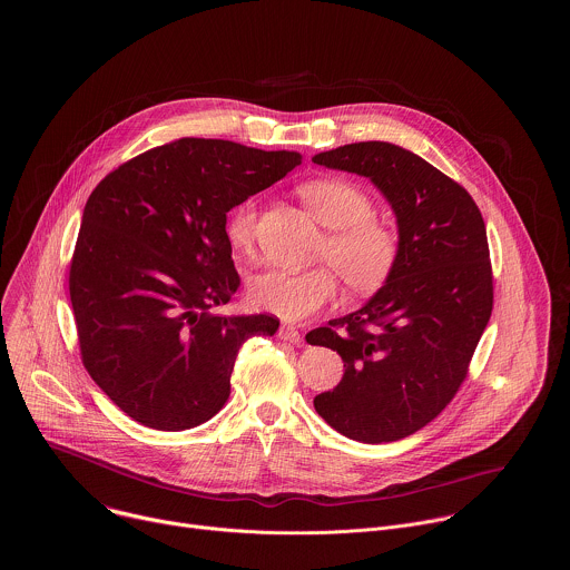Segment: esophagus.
<instances>
[{
	"label": "esophagus",
	"instance_id": "34e87169",
	"mask_svg": "<svg viewBox=\"0 0 570 570\" xmlns=\"http://www.w3.org/2000/svg\"><path fill=\"white\" fill-rule=\"evenodd\" d=\"M278 337H281V340H285V342H289V344H301V342H303L301 331H298V328H294V326H281V328H278Z\"/></svg>",
	"mask_w": 570,
	"mask_h": 570
}]
</instances>
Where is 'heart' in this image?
<instances>
[{"label": "heart", "mask_w": 570, "mask_h": 570, "mask_svg": "<svg viewBox=\"0 0 570 570\" xmlns=\"http://www.w3.org/2000/svg\"><path fill=\"white\" fill-rule=\"evenodd\" d=\"M312 215L331 228L321 254L331 261L301 272L267 269L254 276L249 301L283 321H305L337 296V274L348 289L368 294L382 287L400 258V235L373 215V202L362 186L344 177H316L298 188ZM258 206L237 204L226 219V237L237 252H249L256 237Z\"/></svg>", "instance_id": "b5f03b06"}]
</instances>
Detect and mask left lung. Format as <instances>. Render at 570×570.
<instances>
[{"mask_svg":"<svg viewBox=\"0 0 570 570\" xmlns=\"http://www.w3.org/2000/svg\"><path fill=\"white\" fill-rule=\"evenodd\" d=\"M314 163L368 177L389 199L400 258L357 312L307 333L340 353L344 375L314 406L362 443L400 441L452 402L493 307L488 230L472 195L416 154L355 142Z\"/></svg>","mask_w":570,"mask_h":570,"instance_id":"left-lung-1","label":"left lung"}]
</instances>
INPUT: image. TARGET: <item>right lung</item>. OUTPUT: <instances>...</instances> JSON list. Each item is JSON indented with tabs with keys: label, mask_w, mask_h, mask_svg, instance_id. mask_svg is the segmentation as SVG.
<instances>
[{
	"label": "right lung",
	"mask_w": 570,
	"mask_h": 570,
	"mask_svg": "<svg viewBox=\"0 0 570 570\" xmlns=\"http://www.w3.org/2000/svg\"><path fill=\"white\" fill-rule=\"evenodd\" d=\"M296 151L181 138L111 170L89 195L70 263L82 366L134 421L179 432L230 397L237 353L278 318L219 316L242 278L226 215Z\"/></svg>",
	"instance_id": "obj_1"
}]
</instances>
